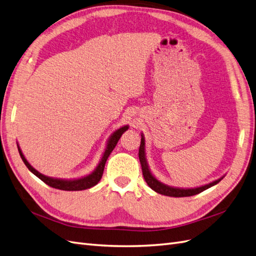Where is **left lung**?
Wrapping results in <instances>:
<instances>
[{
  "label": "left lung",
  "instance_id": "1",
  "mask_svg": "<svg viewBox=\"0 0 256 256\" xmlns=\"http://www.w3.org/2000/svg\"><path fill=\"white\" fill-rule=\"evenodd\" d=\"M139 160L141 162V167H142V174L144 176L145 182L148 183V185L150 188L155 190L158 194H162V195H166V196H171V197H188V196H194L199 194V192H202L206 190H208L211 186L218 184L220 180L222 178H218L216 181H214L210 184H206L204 186H200V188H190V190H184V188H170L168 185H164L162 183H160V181H157V180L153 176V174H150V171L148 167V164H146V160H145V155H144V138L142 136L141 138V144H140V148H139Z\"/></svg>",
  "mask_w": 256,
  "mask_h": 256
}]
</instances>
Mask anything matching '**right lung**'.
<instances>
[{"label": "right lung", "mask_w": 256, "mask_h": 256, "mask_svg": "<svg viewBox=\"0 0 256 256\" xmlns=\"http://www.w3.org/2000/svg\"><path fill=\"white\" fill-rule=\"evenodd\" d=\"M128 129V126L122 127L120 129L116 130L115 132L113 134V136H111V139L108 140V146L106 148L104 154H103V157L101 162H99L98 167L96 168V170L92 172V174H89L88 176H85L82 178H78V180H72V181H66V180H58V178H52L43 176L42 174H40L36 169H34L32 166L26 162V160L24 158V154L22 153V150L18 148L20 157H22V162H24V164L26 166V168L29 169L33 174H36L38 178L42 180V181L47 184L50 188H57V190H87L90 188L92 186H94L96 184H98V182L101 180L102 174H103V170H104V166L106 162V160L108 158L110 154L112 153V150H114V148L116 146L117 142L120 139L122 134L125 132V131Z\"/></svg>", "instance_id": "right-lung-1"}]
</instances>
